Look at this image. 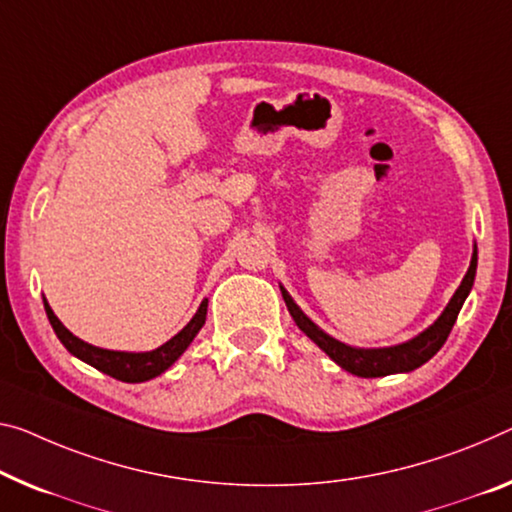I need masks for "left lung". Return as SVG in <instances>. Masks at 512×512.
<instances>
[{"instance_id":"1","label":"left lung","mask_w":512,"mask_h":512,"mask_svg":"<svg viewBox=\"0 0 512 512\" xmlns=\"http://www.w3.org/2000/svg\"><path fill=\"white\" fill-rule=\"evenodd\" d=\"M474 277H476V251L474 256H471V265L465 274V279H462L460 288L455 290L453 300L448 302V306L444 309L442 316L437 318L435 325L428 327L426 332L419 334L416 338H412V341L393 345V348H377V350L350 348V345L336 341V338L322 332L318 325H313V322L300 311V306L293 302V297H290L283 288H281V295H283V302L288 306L290 316H293V320L297 322V327H300L320 350H325L338 366L359 377H382L391 373L414 371V368H419L421 364H426L428 359L437 355L439 348L446 343L448 334H451L455 320H458L462 304H465L469 290L474 286Z\"/></svg>"}]
</instances>
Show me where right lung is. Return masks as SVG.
<instances>
[{"label":"right lung","instance_id":"obj_1","mask_svg":"<svg viewBox=\"0 0 512 512\" xmlns=\"http://www.w3.org/2000/svg\"><path fill=\"white\" fill-rule=\"evenodd\" d=\"M206 311H208V300H203L199 311L194 313V318L187 322V325L180 329V332L171 338V341L160 345L157 350L114 352V350L96 348V345L84 343L82 338L70 334L68 329L61 325V320L54 316L50 304L45 302V313H47V318H50L54 334H57L59 341L66 345V350L70 352V355H75L77 359L86 361L89 366L98 368V371L112 375L121 382H146V380H153V377L167 371V368L187 350V345L192 343V338L199 334L203 322H206Z\"/></svg>","mask_w":512,"mask_h":512}]
</instances>
